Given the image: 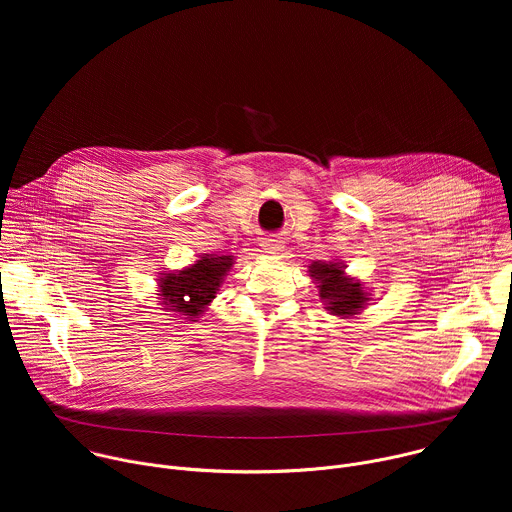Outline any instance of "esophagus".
Here are the masks:
<instances>
[{"label": "esophagus", "mask_w": 512, "mask_h": 512, "mask_svg": "<svg viewBox=\"0 0 512 512\" xmlns=\"http://www.w3.org/2000/svg\"><path fill=\"white\" fill-rule=\"evenodd\" d=\"M261 247H263V251H265L269 257H279V255H283V249H285L283 241H279V239H265V241L261 243Z\"/></svg>", "instance_id": "34e87169"}]
</instances>
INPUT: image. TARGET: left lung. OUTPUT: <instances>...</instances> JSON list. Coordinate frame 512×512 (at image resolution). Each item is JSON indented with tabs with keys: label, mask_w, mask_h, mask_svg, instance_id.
<instances>
[{
	"label": "left lung",
	"mask_w": 512,
	"mask_h": 512,
	"mask_svg": "<svg viewBox=\"0 0 512 512\" xmlns=\"http://www.w3.org/2000/svg\"><path fill=\"white\" fill-rule=\"evenodd\" d=\"M308 273L318 287V298L328 314L338 320H350L367 310L371 287L364 285L358 277L348 275L342 261H314L308 267Z\"/></svg>",
	"instance_id": "obj_1"
}]
</instances>
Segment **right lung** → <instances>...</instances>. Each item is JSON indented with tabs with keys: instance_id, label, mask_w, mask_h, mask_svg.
Listing matches in <instances>:
<instances>
[{
	"instance_id": "right-lung-1",
	"label": "right lung",
	"mask_w": 512,
	"mask_h": 512,
	"mask_svg": "<svg viewBox=\"0 0 512 512\" xmlns=\"http://www.w3.org/2000/svg\"><path fill=\"white\" fill-rule=\"evenodd\" d=\"M235 265V255L202 253L182 269L158 273L160 310L172 312L174 318L188 324L198 322L212 304L229 271Z\"/></svg>"
}]
</instances>
